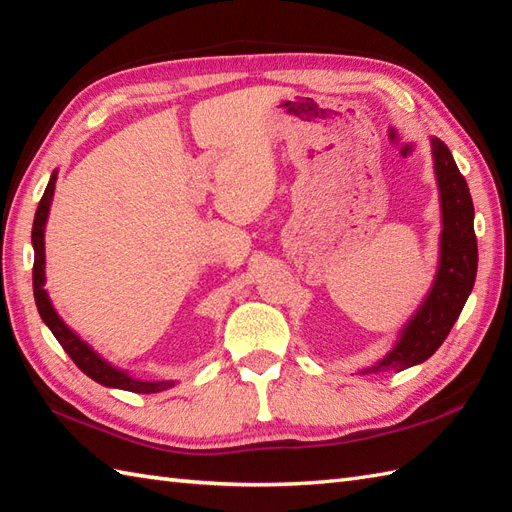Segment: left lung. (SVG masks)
Returning <instances> with one entry per match:
<instances>
[{
    "mask_svg": "<svg viewBox=\"0 0 512 512\" xmlns=\"http://www.w3.org/2000/svg\"><path fill=\"white\" fill-rule=\"evenodd\" d=\"M434 174L441 194V257L430 292L401 329L399 340L386 358L364 373L403 371L432 358L449 336L465 307L478 272V240L473 231V200L465 176L441 139L432 137Z\"/></svg>",
    "mask_w": 512,
    "mask_h": 512,
    "instance_id": "8db88e82",
    "label": "left lung"
}]
</instances>
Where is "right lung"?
<instances>
[{
    "instance_id": "obj_1",
    "label": "right lung",
    "mask_w": 512,
    "mask_h": 512,
    "mask_svg": "<svg viewBox=\"0 0 512 512\" xmlns=\"http://www.w3.org/2000/svg\"><path fill=\"white\" fill-rule=\"evenodd\" d=\"M56 176L58 172L54 170L50 176V183L45 187V194L39 202V209L34 213V224H32V246H34L32 288H34V301H37V310L43 318V323L50 327L54 338L61 342V347L65 349L69 358L74 360V364L87 377H91L93 382L109 388L139 392V395H150V392H161L165 388H172L174 382H144V379H137L130 373L122 371V368L109 364L102 355L95 353L85 340H82L78 334H74V331L63 323V318L56 314L50 296H47V290L43 288L45 285V222L54 198Z\"/></svg>"
}]
</instances>
